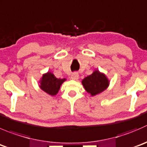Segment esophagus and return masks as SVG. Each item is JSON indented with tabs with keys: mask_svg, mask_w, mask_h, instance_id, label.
<instances>
[{
	"mask_svg": "<svg viewBox=\"0 0 147 147\" xmlns=\"http://www.w3.org/2000/svg\"><path fill=\"white\" fill-rule=\"evenodd\" d=\"M79 78V75H78V72H73V73L71 75V79L74 80H76Z\"/></svg>",
	"mask_w": 147,
	"mask_h": 147,
	"instance_id": "esophagus-1",
	"label": "esophagus"
}]
</instances>
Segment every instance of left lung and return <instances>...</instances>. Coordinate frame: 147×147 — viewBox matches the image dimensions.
<instances>
[{
    "mask_svg": "<svg viewBox=\"0 0 147 147\" xmlns=\"http://www.w3.org/2000/svg\"><path fill=\"white\" fill-rule=\"evenodd\" d=\"M109 80L104 73L99 70L93 71L90 75H88L82 80V84L85 90L94 96L106 90L109 86Z\"/></svg>",
    "mask_w": 147,
    "mask_h": 147,
    "instance_id": "left-lung-1",
    "label": "left lung"
}]
</instances>
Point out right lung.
<instances>
[{"label":"right lung","instance_id":"obj_1","mask_svg":"<svg viewBox=\"0 0 147 147\" xmlns=\"http://www.w3.org/2000/svg\"><path fill=\"white\" fill-rule=\"evenodd\" d=\"M65 81H66L65 78H57L52 72H47L43 74L39 80V88L49 95L55 96L59 92L60 86Z\"/></svg>","mask_w":147,"mask_h":147}]
</instances>
